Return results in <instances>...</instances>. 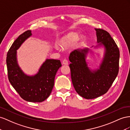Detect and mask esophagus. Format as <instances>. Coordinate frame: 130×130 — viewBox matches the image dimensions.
I'll return each mask as SVG.
<instances>
[{"mask_svg":"<svg viewBox=\"0 0 130 130\" xmlns=\"http://www.w3.org/2000/svg\"><path fill=\"white\" fill-rule=\"evenodd\" d=\"M68 63H69V62L67 60H66V59H64V60H63V61H62L63 65H68Z\"/></svg>","mask_w":130,"mask_h":130,"instance_id":"esophagus-1","label":"esophagus"}]
</instances>
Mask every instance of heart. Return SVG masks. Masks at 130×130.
Listing matches in <instances>:
<instances>
[{"label":"heart","instance_id":"1","mask_svg":"<svg viewBox=\"0 0 130 130\" xmlns=\"http://www.w3.org/2000/svg\"><path fill=\"white\" fill-rule=\"evenodd\" d=\"M83 39V36L82 35L78 36L77 38V34L76 33L73 32H70L62 37L58 41V44L59 46L63 48H68L74 45L76 41L77 43ZM54 48L57 50H59V47L57 45L54 46Z\"/></svg>","mask_w":130,"mask_h":130}]
</instances>
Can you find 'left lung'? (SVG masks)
<instances>
[{
    "label": "left lung",
    "instance_id": "left-lung-1",
    "mask_svg": "<svg viewBox=\"0 0 130 130\" xmlns=\"http://www.w3.org/2000/svg\"><path fill=\"white\" fill-rule=\"evenodd\" d=\"M97 42L95 47L103 46L104 57L99 69L91 70L86 61L89 49H78L70 53L69 66L71 80L76 92L86 99H92L108 91L119 72L120 52L109 33L101 29H95Z\"/></svg>",
    "mask_w": 130,
    "mask_h": 130
}]
</instances>
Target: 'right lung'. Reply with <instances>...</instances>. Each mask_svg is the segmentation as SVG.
I'll return each instance as SVG.
<instances>
[{"mask_svg": "<svg viewBox=\"0 0 130 130\" xmlns=\"http://www.w3.org/2000/svg\"><path fill=\"white\" fill-rule=\"evenodd\" d=\"M31 35V30L25 31L10 48L6 57L7 74L11 84L22 99L28 102H41L50 95L55 75L61 64L59 60L47 59L36 75L25 74L17 63V50Z\"/></svg>", "mask_w": 130, "mask_h": 130, "instance_id": "right-lung-1", "label": "right lung"}]
</instances>
